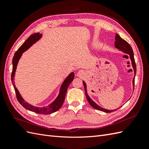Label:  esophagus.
I'll return each instance as SVG.
<instances>
[{"label": "esophagus", "instance_id": "esophagus-1", "mask_svg": "<svg viewBox=\"0 0 149 149\" xmlns=\"http://www.w3.org/2000/svg\"><path fill=\"white\" fill-rule=\"evenodd\" d=\"M84 74V72H83V70H79V72H77V75L78 77H83Z\"/></svg>", "mask_w": 149, "mask_h": 149}]
</instances>
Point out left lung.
<instances>
[{"mask_svg": "<svg viewBox=\"0 0 149 149\" xmlns=\"http://www.w3.org/2000/svg\"><path fill=\"white\" fill-rule=\"evenodd\" d=\"M115 46L116 49H119L120 50H122V52H123L125 54H127L129 55L130 56V59L131 60V63H132V68H133L134 70V74L136 75V63H135V60L134 58V53H133V50H132L131 45L126 42L125 40H124L123 39H122L121 37H120L118 34H116V36H115ZM134 79H135V75L133 78V80H132V85H133V87L134 86ZM83 85L84 87V90H85V94H86V99L88 101V102L91 105V106H92L93 108L97 109L98 110H100L102 111H104L105 113H111L113 111H115L117 110L116 109H113V110H109V109H106L102 108V107L99 106V105L93 102V101L90 99V97L88 96V95L87 93V89H86V84L85 83L84 81H83Z\"/></svg>", "mask_w": 149, "mask_h": 149, "instance_id": "obj_1", "label": "left lung"}]
</instances>
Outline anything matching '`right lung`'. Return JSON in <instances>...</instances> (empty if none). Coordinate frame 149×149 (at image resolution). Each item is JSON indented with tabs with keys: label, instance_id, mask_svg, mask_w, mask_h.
<instances>
[{
	"label": "right lung",
	"instance_id": "add662e5",
	"mask_svg": "<svg viewBox=\"0 0 149 149\" xmlns=\"http://www.w3.org/2000/svg\"><path fill=\"white\" fill-rule=\"evenodd\" d=\"M42 34L39 33H34L32 34V35H31L29 38H28V39L26 41V42L22 44V46L18 49L17 51L15 52L12 61L13 70H12V74H11V81H12L13 85L16 95H17V99L22 106L25 107L26 109L31 111H33L38 114H43V115H49V114H51L52 113L57 111L58 109L61 108L63 102H64L66 91H67V90H68V87L70 85V84L72 83V81L74 80V72H72L71 74H70L65 79L64 81H63L61 86L60 88L59 93L58 95V96L57 97L56 99L54 100L51 104L45 107L34 106L28 102H26L21 96L20 93H19L17 88H16L15 84V81H14V76L15 74L16 69H17V66L18 63L19 59H20V58H21L22 54L29 49L30 47L32 46L34 43H36L38 40H39L41 38H42Z\"/></svg>",
	"mask_w": 149,
	"mask_h": 149
}]
</instances>
